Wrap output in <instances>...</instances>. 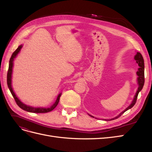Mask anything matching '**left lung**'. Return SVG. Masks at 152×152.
Listing matches in <instances>:
<instances>
[{"instance_id":"obj_1","label":"left lung","mask_w":152,"mask_h":152,"mask_svg":"<svg viewBox=\"0 0 152 152\" xmlns=\"http://www.w3.org/2000/svg\"><path fill=\"white\" fill-rule=\"evenodd\" d=\"M134 59H135V60L136 61V63L138 64V66H140V68H138V70H137V76H138V77H137V82H138V85H139L138 89H137V91L136 92V95L134 96V99H133V101H132V103L129 106V107L125 110H124V111L121 113L119 114L118 116H117L116 117H115L113 118L110 119V121L114 120V119H116V118H118V117H120L124 112H126L127 110H128L129 109L133 107V106L135 104V103L136 102L137 98V96H138L140 91L142 89V87H143V86H144V83H145V66H144L143 58H142V55L140 53H137L136 55L134 57ZM91 117H93V116H91ZM106 121H108V120H106Z\"/></svg>"}]
</instances>
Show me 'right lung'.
Listing matches in <instances>:
<instances>
[{
    "label": "right lung",
    "mask_w": 152,
    "mask_h": 152,
    "mask_svg": "<svg viewBox=\"0 0 152 152\" xmlns=\"http://www.w3.org/2000/svg\"><path fill=\"white\" fill-rule=\"evenodd\" d=\"M21 48H22V45H21L17 48V49L15 50V51L12 53V56L10 58V64H9L7 74V83L9 89H10L11 93L13 96V98H14V99H15L16 104L18 105V107H20L23 110H25V111L28 112L37 113H48V112L52 111V110L56 108V106L58 105V104L59 103V98H60V96L61 95V93H60L58 95L56 102L54 103L53 105H52L50 108H34V107H30V106H27V105L23 104L20 100H19V99L16 97V96L15 95V93H14V91H13V90L12 89V87H11V75H12V66H13V61H14V59L16 58V55L19 53Z\"/></svg>",
    "instance_id": "add662e5"
}]
</instances>
